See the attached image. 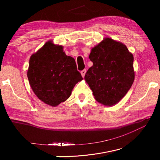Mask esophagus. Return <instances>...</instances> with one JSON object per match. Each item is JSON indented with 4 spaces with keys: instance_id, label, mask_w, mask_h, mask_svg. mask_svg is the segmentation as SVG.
Segmentation results:
<instances>
[{
    "instance_id": "obj_1",
    "label": "esophagus",
    "mask_w": 160,
    "mask_h": 160,
    "mask_svg": "<svg viewBox=\"0 0 160 160\" xmlns=\"http://www.w3.org/2000/svg\"><path fill=\"white\" fill-rule=\"evenodd\" d=\"M80 72H81V75H82V76L84 78V77H85V73H86V70L84 69V70H82V71H81Z\"/></svg>"
}]
</instances>
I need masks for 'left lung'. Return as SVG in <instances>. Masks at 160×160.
Wrapping results in <instances>:
<instances>
[{
    "label": "left lung",
    "instance_id": "8db88e82",
    "mask_svg": "<svg viewBox=\"0 0 160 160\" xmlns=\"http://www.w3.org/2000/svg\"><path fill=\"white\" fill-rule=\"evenodd\" d=\"M93 66L85 75L97 102L113 106L126 95L135 78L133 56L126 45L105 38L92 48L89 56Z\"/></svg>",
    "mask_w": 160,
    "mask_h": 160
}]
</instances>
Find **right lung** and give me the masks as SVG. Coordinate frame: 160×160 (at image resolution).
<instances>
[{
	"label": "right lung",
	"instance_id": "obj_1",
	"mask_svg": "<svg viewBox=\"0 0 160 160\" xmlns=\"http://www.w3.org/2000/svg\"><path fill=\"white\" fill-rule=\"evenodd\" d=\"M28 78L38 98L51 107L68 99L75 85L82 80L75 59L52 41L31 56Z\"/></svg>",
	"mask_w": 160,
	"mask_h": 160
}]
</instances>
